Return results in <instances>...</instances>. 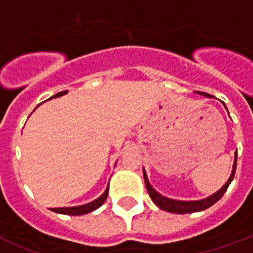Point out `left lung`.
Returning a JSON list of instances; mask_svg holds the SVG:
<instances>
[{
  "label": "left lung",
  "instance_id": "left-lung-1",
  "mask_svg": "<svg viewBox=\"0 0 253 253\" xmlns=\"http://www.w3.org/2000/svg\"><path fill=\"white\" fill-rule=\"evenodd\" d=\"M198 94L204 95L207 98H211V95L208 93H203V92H198ZM223 106L226 107V104L223 103ZM227 110V107H226ZM236 165H237V151L234 154V163H233V168H232V172L229 179L227 180V183L222 186V188L215 192L214 194L209 195V197L204 198V199L200 200H176V199H171V198L164 197L161 195L160 193H158L152 188V185L150 184L149 179H147V175L145 169H142L143 171V179H145V185H146L147 192H149L150 198L152 199L156 206L159 207L160 209L165 211H170V213H175V214H186V213H194V211H206L207 208L211 207L214 203H217L218 200L223 197V194L226 193L227 188L229 186V184L232 183L234 177V172H236Z\"/></svg>",
  "mask_w": 253,
  "mask_h": 253
}]
</instances>
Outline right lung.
<instances>
[{"label":"right lung","mask_w":253,"mask_h":253,"mask_svg":"<svg viewBox=\"0 0 253 253\" xmlns=\"http://www.w3.org/2000/svg\"><path fill=\"white\" fill-rule=\"evenodd\" d=\"M68 90H64V92H60L58 94L53 95V97H50V99L53 98H58V97H61V95L67 94ZM39 107V106H38ZM116 166V164H115ZM108 185H107V189L104 190L103 194L101 197H98L97 199H94L93 202H89L87 204H83V206H77V207H63V208H53L51 211H55V213H60V214H67V215H83L87 214V213H90V211H95V209H98L102 204L106 202L107 195H108Z\"/></svg>","instance_id":"obj_1"}]
</instances>
